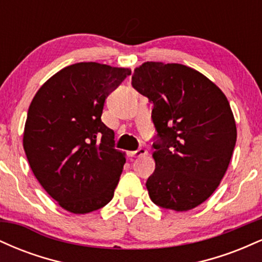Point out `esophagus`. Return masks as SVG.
<instances>
[{
	"label": "esophagus",
	"instance_id": "obj_1",
	"mask_svg": "<svg viewBox=\"0 0 262 262\" xmlns=\"http://www.w3.org/2000/svg\"><path fill=\"white\" fill-rule=\"evenodd\" d=\"M145 155H148V150L144 148H140L135 150V151L130 152V156H133V158H141V156H145Z\"/></svg>",
	"mask_w": 262,
	"mask_h": 262
}]
</instances>
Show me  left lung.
Here are the masks:
<instances>
[{"mask_svg": "<svg viewBox=\"0 0 262 262\" xmlns=\"http://www.w3.org/2000/svg\"><path fill=\"white\" fill-rule=\"evenodd\" d=\"M132 86L154 104L151 118L155 171L146 181L151 201L185 212L200 206L225 175L236 141V125L222 90L181 64L144 62Z\"/></svg>", "mask_w": 262, "mask_h": 262, "instance_id": "obj_1", "label": "left lung"}]
</instances>
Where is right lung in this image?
<instances>
[{"label": "right lung", "instance_id": "add662e5", "mask_svg": "<svg viewBox=\"0 0 262 262\" xmlns=\"http://www.w3.org/2000/svg\"><path fill=\"white\" fill-rule=\"evenodd\" d=\"M132 71L98 62L66 66L29 106L23 148L50 197L75 214L104 207L125 164L114 132L101 121L104 101Z\"/></svg>", "mask_w": 262, "mask_h": 262}]
</instances>
